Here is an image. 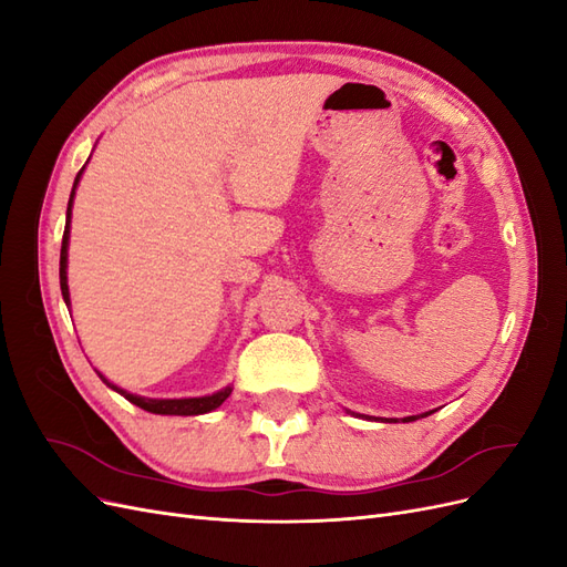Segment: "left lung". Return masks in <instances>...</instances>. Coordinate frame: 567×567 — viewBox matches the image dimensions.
Instances as JSON below:
<instances>
[{"mask_svg":"<svg viewBox=\"0 0 567 567\" xmlns=\"http://www.w3.org/2000/svg\"><path fill=\"white\" fill-rule=\"evenodd\" d=\"M427 414H433V411H425L423 416H427ZM423 416H406V419H402V421H404V423H409V421H416V419H423ZM385 423H392V419H390V421L385 419Z\"/></svg>","mask_w":567,"mask_h":567,"instance_id":"obj_1","label":"left lung"}]
</instances>
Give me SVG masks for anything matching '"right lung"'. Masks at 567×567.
Here are the masks:
<instances>
[{
    "label": "right lung",
    "instance_id": "1",
    "mask_svg": "<svg viewBox=\"0 0 567 567\" xmlns=\"http://www.w3.org/2000/svg\"><path fill=\"white\" fill-rule=\"evenodd\" d=\"M84 173V167L78 173L75 177V184H73V192H71V200H68V210H65V229H63V244H61V267H59V279H61V293H63V300L65 305L71 307V293H68V238H71V210H73V198H75V188H78V182ZM99 373V371H96ZM99 379L104 381L111 390L120 392L123 398L132 404H136L144 411H151V414H163V416H198V414H208V411L217 409L221 402H225L229 394H231V388H221L219 392H213V394H205V398H184V400H153V398H142V394H132L123 388L113 385L104 373H99Z\"/></svg>",
    "mask_w": 567,
    "mask_h": 567
}]
</instances>
